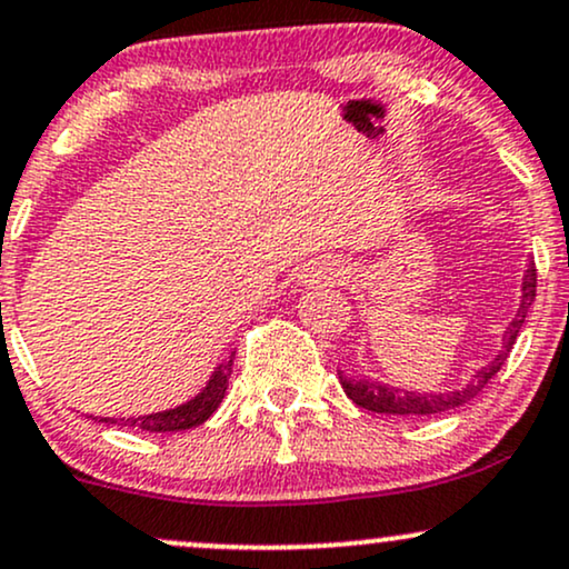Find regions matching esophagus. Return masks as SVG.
Returning a JSON list of instances; mask_svg holds the SVG:
<instances>
[{
    "label": "esophagus",
    "instance_id": "1",
    "mask_svg": "<svg viewBox=\"0 0 569 569\" xmlns=\"http://www.w3.org/2000/svg\"><path fill=\"white\" fill-rule=\"evenodd\" d=\"M318 278L328 280V283H333V280L341 278V267L337 262H323L318 267Z\"/></svg>",
    "mask_w": 569,
    "mask_h": 569
}]
</instances>
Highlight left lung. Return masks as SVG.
I'll return each instance as SVG.
<instances>
[{
	"mask_svg": "<svg viewBox=\"0 0 569 569\" xmlns=\"http://www.w3.org/2000/svg\"><path fill=\"white\" fill-rule=\"evenodd\" d=\"M536 262L527 264L525 276H522V289H519V307L515 312V318L509 320L506 326L503 339H501V350H498L496 358L490 362H485L482 368H477L475 373L469 376L458 389H445V392H416V389H402V387H392L385 385V381L371 379V376L360 373H345L339 371V381L341 389H345L347 397L355 402V406L371 410V413H387V416H435V413H445V410H453L463 402L475 400L477 395L482 392L485 385L501 371V366L509 358L511 347H515L519 328H522L527 310H530L532 302H536Z\"/></svg>",
	"mask_w": 569,
	"mask_h": 569,
	"instance_id": "1",
	"label": "left lung"
}]
</instances>
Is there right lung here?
Segmentation results:
<instances>
[{"instance_id": "obj_1", "label": "right lung", "mask_w": 569, "mask_h": 569, "mask_svg": "<svg viewBox=\"0 0 569 569\" xmlns=\"http://www.w3.org/2000/svg\"><path fill=\"white\" fill-rule=\"evenodd\" d=\"M230 368H232V352L230 358H224L214 368V373L209 376L207 387L201 389L196 397H190L182 406L159 410V413L148 416H129V419H100L102 423H119V427H132L142 429V432H182V429H193L198 423H203L211 413L219 408L224 392H228L230 381Z\"/></svg>"}]
</instances>
